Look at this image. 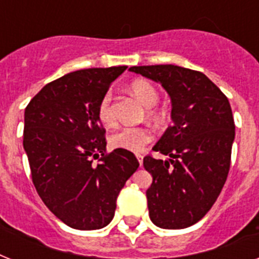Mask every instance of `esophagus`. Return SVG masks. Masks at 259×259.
<instances>
[{"label": "esophagus", "instance_id": "esophagus-1", "mask_svg": "<svg viewBox=\"0 0 259 259\" xmlns=\"http://www.w3.org/2000/svg\"><path fill=\"white\" fill-rule=\"evenodd\" d=\"M136 156H137V160H138V162H140V165H142V156H141V154H136Z\"/></svg>", "mask_w": 259, "mask_h": 259}]
</instances>
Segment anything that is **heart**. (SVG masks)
Instances as JSON below:
<instances>
[{
    "label": "heart",
    "mask_w": 259,
    "mask_h": 259,
    "mask_svg": "<svg viewBox=\"0 0 259 259\" xmlns=\"http://www.w3.org/2000/svg\"><path fill=\"white\" fill-rule=\"evenodd\" d=\"M130 91L142 105L152 107L157 103L158 93L156 87L145 79H137L130 83ZM98 118L106 126L114 123V113L111 107V95L105 94L98 106ZM153 138V133L146 126H123L110 136V145L115 149L141 152Z\"/></svg>",
    "instance_id": "1"
}]
</instances>
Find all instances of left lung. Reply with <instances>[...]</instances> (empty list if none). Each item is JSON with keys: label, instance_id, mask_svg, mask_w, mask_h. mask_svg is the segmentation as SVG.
<instances>
[{"label": "left lung", "instance_id": "1", "mask_svg": "<svg viewBox=\"0 0 259 259\" xmlns=\"http://www.w3.org/2000/svg\"><path fill=\"white\" fill-rule=\"evenodd\" d=\"M161 86L172 101V121L153 146L169 160L144 157L153 181L150 221L161 229H185L208 212L226 183L235 138L231 106L203 72L172 64L130 67Z\"/></svg>", "mask_w": 259, "mask_h": 259}]
</instances>
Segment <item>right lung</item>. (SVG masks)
Listing matches in <instances>:
<instances>
[{"mask_svg":"<svg viewBox=\"0 0 259 259\" xmlns=\"http://www.w3.org/2000/svg\"><path fill=\"white\" fill-rule=\"evenodd\" d=\"M126 68L70 72L46 84L26 106L22 144L34 188L72 229L109 225L119 191L140 166L129 150L106 152V130L98 118L99 102Z\"/></svg>","mask_w":259,"mask_h":259,"instance_id":"add662e5","label":"right lung"}]
</instances>
